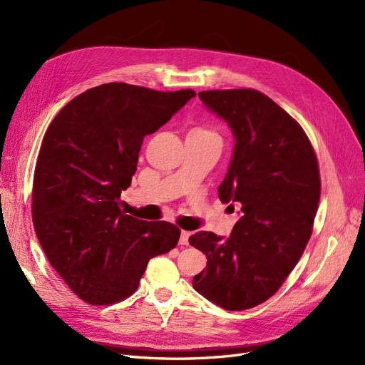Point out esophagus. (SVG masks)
I'll return each instance as SVG.
<instances>
[{
    "instance_id": "1",
    "label": "esophagus",
    "mask_w": 365,
    "mask_h": 365,
    "mask_svg": "<svg viewBox=\"0 0 365 365\" xmlns=\"http://www.w3.org/2000/svg\"><path fill=\"white\" fill-rule=\"evenodd\" d=\"M179 244L180 245H187V244H190V232H182L180 233Z\"/></svg>"
}]
</instances>
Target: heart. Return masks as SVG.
Here are the masks:
<instances>
[{
    "label": "heart",
    "mask_w": 365,
    "mask_h": 365,
    "mask_svg": "<svg viewBox=\"0 0 365 365\" xmlns=\"http://www.w3.org/2000/svg\"><path fill=\"white\" fill-rule=\"evenodd\" d=\"M192 132H198V133H207V135H213L212 132H209V130H206V129H194Z\"/></svg>",
    "instance_id": "obj_1"
}]
</instances>
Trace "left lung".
<instances>
[{
    "label": "left lung",
    "mask_w": 365,
    "mask_h": 365,
    "mask_svg": "<svg viewBox=\"0 0 365 365\" xmlns=\"http://www.w3.org/2000/svg\"><path fill=\"white\" fill-rule=\"evenodd\" d=\"M198 98L233 132L218 195L240 207V218L228 237H190L207 257L192 286L215 305L242 312L275 294L299 262L319 207V165L298 121L263 93L209 90Z\"/></svg>",
    "instance_id": "obj_1"
}]
</instances>
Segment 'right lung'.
I'll list each match as a JSON object with an SVG mask.
<instances>
[{"label":"right lung","instance_id":"add662e5","mask_svg":"<svg viewBox=\"0 0 365 365\" xmlns=\"http://www.w3.org/2000/svg\"><path fill=\"white\" fill-rule=\"evenodd\" d=\"M195 96L110 83L72 99L49 125L33 180V224L51 266L91 305L138 289L147 263L178 245L180 230L120 209L145 135Z\"/></svg>","mask_w":365,"mask_h":365}]
</instances>
